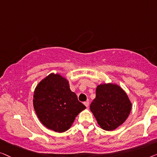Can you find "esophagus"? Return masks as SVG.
Instances as JSON below:
<instances>
[{
	"label": "esophagus",
	"instance_id": "obj_1",
	"mask_svg": "<svg viewBox=\"0 0 157 157\" xmlns=\"http://www.w3.org/2000/svg\"><path fill=\"white\" fill-rule=\"evenodd\" d=\"M84 105H85L87 107H89V101H85V102H84Z\"/></svg>",
	"mask_w": 157,
	"mask_h": 157
}]
</instances>
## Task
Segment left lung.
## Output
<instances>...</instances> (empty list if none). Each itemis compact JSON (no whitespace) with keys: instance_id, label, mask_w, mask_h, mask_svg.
Listing matches in <instances>:
<instances>
[{"instance_id":"1","label":"left lung","mask_w":157,"mask_h":157,"mask_svg":"<svg viewBox=\"0 0 157 157\" xmlns=\"http://www.w3.org/2000/svg\"><path fill=\"white\" fill-rule=\"evenodd\" d=\"M132 109L127 94L117 84H100L97 87L96 98L90 105L100 127L112 131L125 122Z\"/></svg>"}]
</instances>
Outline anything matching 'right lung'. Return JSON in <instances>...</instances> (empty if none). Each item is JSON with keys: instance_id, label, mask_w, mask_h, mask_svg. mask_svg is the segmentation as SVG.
<instances>
[{"instance_id": "right-lung-1", "label": "right lung", "mask_w": 157, "mask_h": 157, "mask_svg": "<svg viewBox=\"0 0 157 157\" xmlns=\"http://www.w3.org/2000/svg\"><path fill=\"white\" fill-rule=\"evenodd\" d=\"M33 107L41 123L59 133L69 129L78 114L86 108L70 90L67 79L54 73L36 86Z\"/></svg>"}]
</instances>
